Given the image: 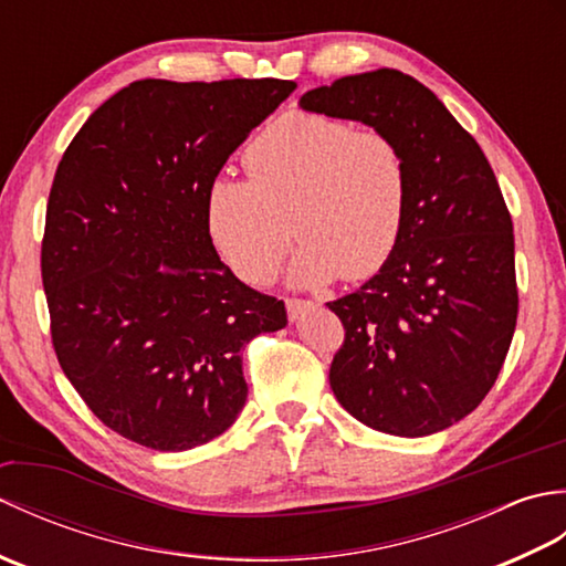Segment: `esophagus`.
<instances>
[{
	"mask_svg": "<svg viewBox=\"0 0 566 566\" xmlns=\"http://www.w3.org/2000/svg\"><path fill=\"white\" fill-rule=\"evenodd\" d=\"M286 314H290L292 321H298L304 314H308L314 308V302H306V298H286Z\"/></svg>",
	"mask_w": 566,
	"mask_h": 566,
	"instance_id": "1",
	"label": "esophagus"
}]
</instances>
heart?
I'll return each mask as SVG.
<instances>
[{"instance_id": "1", "label": "heart", "mask_w": 566, "mask_h": 566, "mask_svg": "<svg viewBox=\"0 0 566 566\" xmlns=\"http://www.w3.org/2000/svg\"><path fill=\"white\" fill-rule=\"evenodd\" d=\"M250 179L219 175L203 191V226L248 284L270 282L292 240L298 286L375 276L399 245L408 165L399 143L340 118L286 114L245 150ZM290 218L293 228L285 219Z\"/></svg>"}]
</instances>
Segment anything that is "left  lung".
Returning <instances> with one entry per match:
<instances>
[{
	"mask_svg": "<svg viewBox=\"0 0 566 566\" xmlns=\"http://www.w3.org/2000/svg\"><path fill=\"white\" fill-rule=\"evenodd\" d=\"M298 104L363 122L406 155L399 245L357 292L328 302L345 328L328 377L359 423L432 436L484 401L518 318L513 221L496 175L436 94L399 70L340 77Z\"/></svg>",
	"mask_w": 566,
	"mask_h": 566,
	"instance_id": "obj_1",
	"label": "left lung"
}]
</instances>
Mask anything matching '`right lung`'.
Returning a JSON list of instances; mask_svg holds the SVG:
<instances>
[{"label": "right lung", "instance_id": "add662e5", "mask_svg": "<svg viewBox=\"0 0 566 566\" xmlns=\"http://www.w3.org/2000/svg\"><path fill=\"white\" fill-rule=\"evenodd\" d=\"M290 80H138L72 138L48 197L41 276L57 363L106 428L160 452L221 436L243 350L286 326L203 226V191Z\"/></svg>", "mask_w": 566, "mask_h": 566}]
</instances>
